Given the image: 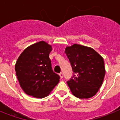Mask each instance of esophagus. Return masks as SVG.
Returning a JSON list of instances; mask_svg holds the SVG:
<instances>
[{"instance_id":"1","label":"esophagus","mask_w":120,"mask_h":120,"mask_svg":"<svg viewBox=\"0 0 120 120\" xmlns=\"http://www.w3.org/2000/svg\"><path fill=\"white\" fill-rule=\"evenodd\" d=\"M59 76H60V77H61V79H62V78H63V74H62V73H59Z\"/></svg>"}]
</instances>
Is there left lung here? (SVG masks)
I'll return each instance as SVG.
<instances>
[{
	"mask_svg": "<svg viewBox=\"0 0 120 120\" xmlns=\"http://www.w3.org/2000/svg\"><path fill=\"white\" fill-rule=\"evenodd\" d=\"M65 53L74 73L67 82L73 96L79 98L95 96L105 76L103 57L91 47L77 44L66 47Z\"/></svg>",
	"mask_w": 120,
	"mask_h": 120,
	"instance_id": "obj_1",
	"label": "left lung"
}]
</instances>
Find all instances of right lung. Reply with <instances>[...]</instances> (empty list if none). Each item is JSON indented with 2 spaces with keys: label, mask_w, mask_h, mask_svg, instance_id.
Wrapping results in <instances>:
<instances>
[{
  "label": "right lung",
  "mask_w": 120,
  "mask_h": 120,
  "mask_svg": "<svg viewBox=\"0 0 120 120\" xmlns=\"http://www.w3.org/2000/svg\"><path fill=\"white\" fill-rule=\"evenodd\" d=\"M52 47L44 41L26 47L18 58L15 71L20 85L29 96L42 98L48 96L60 77L52 68L49 54Z\"/></svg>",
  "instance_id": "obj_1"
}]
</instances>
